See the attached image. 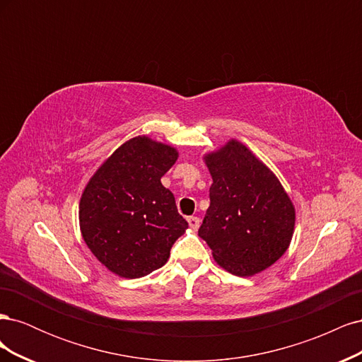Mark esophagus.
<instances>
[{
    "label": "esophagus",
    "instance_id": "esophagus-1",
    "mask_svg": "<svg viewBox=\"0 0 362 362\" xmlns=\"http://www.w3.org/2000/svg\"><path fill=\"white\" fill-rule=\"evenodd\" d=\"M187 222H189V226H190V229H193V231H196V229L199 228V218L198 217H189L187 218Z\"/></svg>",
    "mask_w": 362,
    "mask_h": 362
}]
</instances>
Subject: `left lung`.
Instances as JSON below:
<instances>
[{"label": "left lung", "instance_id": "obj_1", "mask_svg": "<svg viewBox=\"0 0 362 362\" xmlns=\"http://www.w3.org/2000/svg\"><path fill=\"white\" fill-rule=\"evenodd\" d=\"M202 160L213 184L198 234L218 266L254 276L286 254L296 208L276 175L242 141L228 140Z\"/></svg>", "mask_w": 362, "mask_h": 362}]
</instances>
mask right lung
Returning <instances> with one entry per match:
<instances>
[{
	"instance_id": "1",
	"label": "right lung",
	"mask_w": 362,
	"mask_h": 362,
	"mask_svg": "<svg viewBox=\"0 0 362 362\" xmlns=\"http://www.w3.org/2000/svg\"><path fill=\"white\" fill-rule=\"evenodd\" d=\"M178 151L136 136L105 158L81 193L80 231L96 259L120 278L149 275L169 259L189 223L161 177Z\"/></svg>"
}]
</instances>
